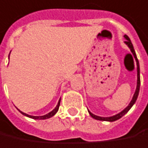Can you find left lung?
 <instances>
[{
  "label": "left lung",
  "instance_id": "8db88e82",
  "mask_svg": "<svg viewBox=\"0 0 148 148\" xmlns=\"http://www.w3.org/2000/svg\"><path fill=\"white\" fill-rule=\"evenodd\" d=\"M124 38L126 39V41L124 42V43L127 45V46L130 47V51H131V53H133V55H134V58L136 59V65H137V85H136V92H135V94H134V95H133V98H132V100H131V101L130 102V104H129V106L125 108V109H123L122 112H120L119 113H118V114H116V115H114V116H112V117H107V118H104V117H99V116H96V115H95V114H93L92 112H90L89 111H88V113L90 114V116L93 118V119H96V120H101V121H109V122H113V121H116L118 120V119H121L123 115H125L129 111H130V109L133 106V105L136 103V100H137V97H138V95H139V91H140V65H139V61L138 60H137V57H136V52H135V49H134V47H133V44H132V42H131V41H130V39L129 38V36H127V35H124Z\"/></svg>",
  "mask_w": 148,
  "mask_h": 148
}]
</instances>
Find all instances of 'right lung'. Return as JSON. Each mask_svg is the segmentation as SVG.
Instances as JSON below:
<instances>
[{
    "mask_svg": "<svg viewBox=\"0 0 148 148\" xmlns=\"http://www.w3.org/2000/svg\"><path fill=\"white\" fill-rule=\"evenodd\" d=\"M60 100L61 99H60V101L58 102V105L56 106V107L52 111V112H50L49 113H47L46 115H43V116H30V115H28L26 113H25V112H21V111H19L18 109V111L23 114V115H25V116H26L28 118H30V119H50V118H52L57 112H58V110H59V107H60Z\"/></svg>",
    "mask_w": 148,
    "mask_h": 148,
    "instance_id": "1",
    "label": "right lung"
}]
</instances>
